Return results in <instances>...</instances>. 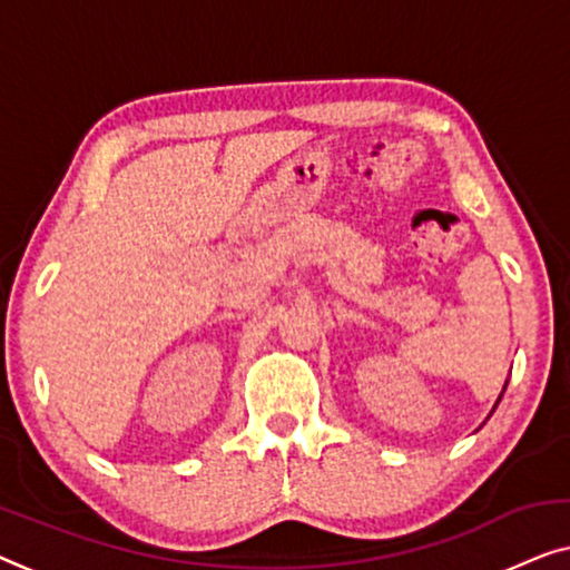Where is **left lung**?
I'll return each mask as SVG.
<instances>
[{"label": "left lung", "mask_w": 570, "mask_h": 570, "mask_svg": "<svg viewBox=\"0 0 570 570\" xmlns=\"http://www.w3.org/2000/svg\"><path fill=\"white\" fill-rule=\"evenodd\" d=\"M504 387H507V385H504ZM499 401H501V395H499Z\"/></svg>", "instance_id": "1"}]
</instances>
